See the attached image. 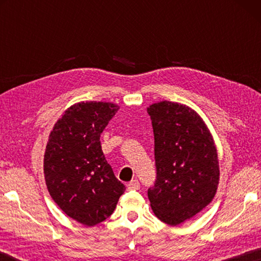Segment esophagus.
<instances>
[{"instance_id": "34e87169", "label": "esophagus", "mask_w": 261, "mask_h": 261, "mask_svg": "<svg viewBox=\"0 0 261 261\" xmlns=\"http://www.w3.org/2000/svg\"><path fill=\"white\" fill-rule=\"evenodd\" d=\"M140 188V183L137 179L131 180L130 183H127V189L129 190H138Z\"/></svg>"}]
</instances>
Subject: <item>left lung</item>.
<instances>
[{"instance_id": "left-lung-1", "label": "left lung", "mask_w": 261, "mask_h": 261, "mask_svg": "<svg viewBox=\"0 0 261 261\" xmlns=\"http://www.w3.org/2000/svg\"><path fill=\"white\" fill-rule=\"evenodd\" d=\"M147 113L156 168L148 199L156 218L177 226L214 198L220 176L218 153L204 121L191 108L161 101L149 106Z\"/></svg>"}]
</instances>
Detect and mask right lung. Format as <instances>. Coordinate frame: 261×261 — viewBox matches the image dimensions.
<instances>
[{
  "label": "right lung",
  "mask_w": 261,
  "mask_h": 261,
  "mask_svg": "<svg viewBox=\"0 0 261 261\" xmlns=\"http://www.w3.org/2000/svg\"><path fill=\"white\" fill-rule=\"evenodd\" d=\"M118 106L79 102L70 107L50 132L43 171L48 191L65 214L84 226L102 222L125 191L101 148L100 135Z\"/></svg>",
  "instance_id": "1"
}]
</instances>
